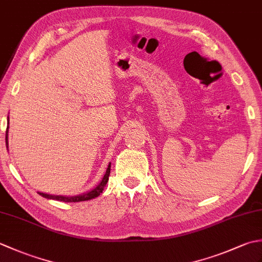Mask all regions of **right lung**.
<instances>
[{"label": "right lung", "mask_w": 262, "mask_h": 262, "mask_svg": "<svg viewBox=\"0 0 262 262\" xmlns=\"http://www.w3.org/2000/svg\"><path fill=\"white\" fill-rule=\"evenodd\" d=\"M8 125H9V117H8ZM8 133H9V126L7 127V135H5V142H7V148L9 147V142H8ZM110 165L111 163H109L107 171L102 178V180L98 183L97 187H94L91 190H89L84 193L81 194H76V196H62V194H49V193H45V192H39L38 193L42 196L43 198L47 199H53V200H59V202H64V203H77V202H85V200H90L98 197L100 193L103 191V188L107 185V182L109 180V174H110Z\"/></svg>", "instance_id": "right-lung-1"}]
</instances>
